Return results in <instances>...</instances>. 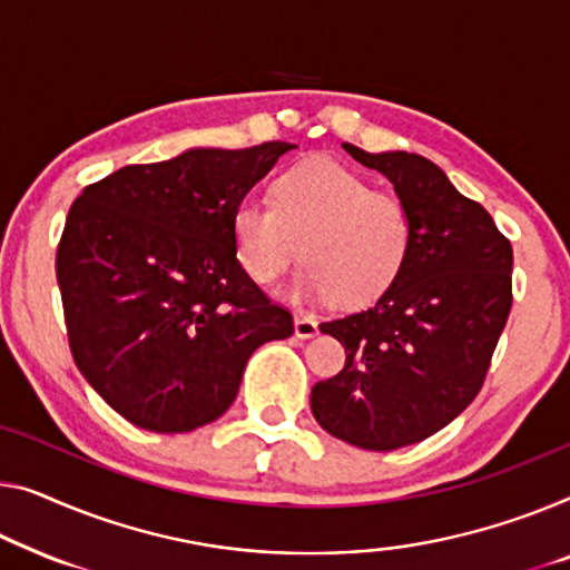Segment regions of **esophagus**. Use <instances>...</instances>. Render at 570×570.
Masks as SVG:
<instances>
[{"instance_id": "34e87169", "label": "esophagus", "mask_w": 570, "mask_h": 570, "mask_svg": "<svg viewBox=\"0 0 570 570\" xmlns=\"http://www.w3.org/2000/svg\"><path fill=\"white\" fill-rule=\"evenodd\" d=\"M320 333V325L317 320L309 317V314H296L294 317V335L302 337V340H309Z\"/></svg>"}]
</instances>
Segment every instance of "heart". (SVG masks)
I'll return each instance as SVG.
<instances>
[{
	"label": "heart",
	"mask_w": 570,
	"mask_h": 570,
	"mask_svg": "<svg viewBox=\"0 0 570 570\" xmlns=\"http://www.w3.org/2000/svg\"><path fill=\"white\" fill-rule=\"evenodd\" d=\"M233 245L253 282H276L302 256L294 302L340 296L363 307L402 276L414 245V217L392 191L333 158H309L286 168L271 186V204L245 199L233 212Z\"/></svg>",
	"instance_id": "heart-1"
}]
</instances>
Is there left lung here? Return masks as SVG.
<instances>
[{
	"label": "left lung",
	"mask_w": 570,
	"mask_h": 570,
	"mask_svg": "<svg viewBox=\"0 0 570 570\" xmlns=\"http://www.w3.org/2000/svg\"><path fill=\"white\" fill-rule=\"evenodd\" d=\"M414 217L402 276L368 309L322 322L345 345V368L312 386V414L363 450H396L453 422L487 379L512 309V243L479 202L417 153H366Z\"/></svg>",
	"instance_id": "left-lung-1"
}]
</instances>
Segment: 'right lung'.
Listing matches in <instances>:
<instances>
[{
    "instance_id": "right-lung-1",
    "label": "right lung",
    "mask_w": 570,
    "mask_h": 570,
    "mask_svg": "<svg viewBox=\"0 0 570 570\" xmlns=\"http://www.w3.org/2000/svg\"><path fill=\"white\" fill-rule=\"evenodd\" d=\"M292 142L125 166L71 204L56 253L68 345L127 422L191 432L230 410L256 347L294 333L245 274L233 212Z\"/></svg>"
}]
</instances>
